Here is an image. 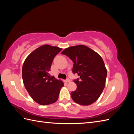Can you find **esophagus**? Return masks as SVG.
I'll return each instance as SVG.
<instances>
[{
	"mask_svg": "<svg viewBox=\"0 0 134 134\" xmlns=\"http://www.w3.org/2000/svg\"><path fill=\"white\" fill-rule=\"evenodd\" d=\"M71 82V80L69 79H67L65 80V82L66 83H70Z\"/></svg>",
	"mask_w": 134,
	"mask_h": 134,
	"instance_id": "34e87169",
	"label": "esophagus"
}]
</instances>
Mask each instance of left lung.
<instances>
[{
  "label": "left lung",
  "mask_w": 134,
  "mask_h": 134,
  "mask_svg": "<svg viewBox=\"0 0 134 134\" xmlns=\"http://www.w3.org/2000/svg\"><path fill=\"white\" fill-rule=\"evenodd\" d=\"M65 55L74 63L72 71L79 78L74 80L76 90L71 92L75 102L83 106L90 105L98 99L106 84L107 71L101 56L84 45L65 48Z\"/></svg>",
  "instance_id": "obj_1"
}]
</instances>
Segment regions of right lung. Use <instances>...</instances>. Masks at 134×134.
<instances>
[{
  "mask_svg": "<svg viewBox=\"0 0 134 134\" xmlns=\"http://www.w3.org/2000/svg\"><path fill=\"white\" fill-rule=\"evenodd\" d=\"M62 48L44 44L27 56L22 67L23 84L35 102L45 106L55 103L64 83L50 76L49 71L55 56Z\"/></svg>",
  "mask_w": 134,
  "mask_h": 134,
  "instance_id": "obj_1",
  "label": "right lung"
}]
</instances>
